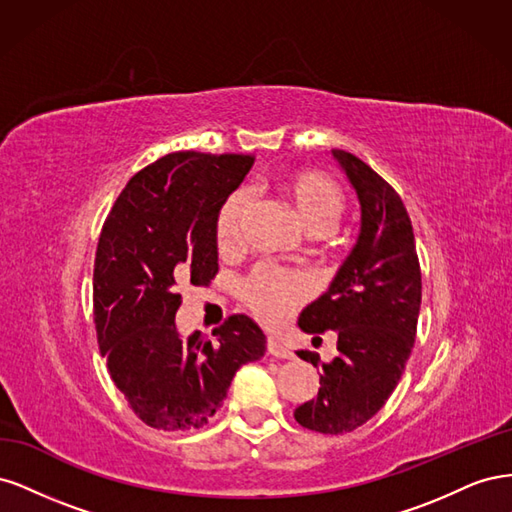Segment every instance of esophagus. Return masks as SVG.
Instances as JSON below:
<instances>
[{"mask_svg":"<svg viewBox=\"0 0 512 512\" xmlns=\"http://www.w3.org/2000/svg\"><path fill=\"white\" fill-rule=\"evenodd\" d=\"M267 352L275 359H292V350L288 346H284L282 342H277V339L269 337L267 339Z\"/></svg>","mask_w":512,"mask_h":512,"instance_id":"esophagus-1","label":"esophagus"}]
</instances>
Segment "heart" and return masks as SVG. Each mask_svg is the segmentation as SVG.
Returning a JSON list of instances; mask_svg holds the SVG:
<instances>
[{
  "label": "heart",
  "instance_id": "heart-1",
  "mask_svg": "<svg viewBox=\"0 0 512 512\" xmlns=\"http://www.w3.org/2000/svg\"><path fill=\"white\" fill-rule=\"evenodd\" d=\"M277 188L292 207L294 218L312 237L331 232L346 211V196L339 185L327 175L299 170L280 179ZM247 209V194L235 190L224 198L215 215V245L222 254H228L239 245L241 222ZM239 297L250 312L271 327L286 322L294 309L307 297V284L303 277L282 273L273 267H258L239 286Z\"/></svg>",
  "mask_w": 512,
  "mask_h": 512
}]
</instances>
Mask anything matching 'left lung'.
<instances>
[{
	"instance_id": "8db88e82",
	"label": "left lung",
	"mask_w": 512,
	"mask_h": 512,
	"mask_svg": "<svg viewBox=\"0 0 512 512\" xmlns=\"http://www.w3.org/2000/svg\"><path fill=\"white\" fill-rule=\"evenodd\" d=\"M361 203V232L331 288L303 309L299 329L337 333V356L299 350L320 367V389L294 410L305 429L318 433L354 431L391 397L404 374L416 337L423 282L414 232L404 200L374 168L344 149H333Z\"/></svg>"
}]
</instances>
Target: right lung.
Listing matches in <instances>:
<instances>
[{"label":"right lung","mask_w":512,"mask_h":512,"mask_svg":"<svg viewBox=\"0 0 512 512\" xmlns=\"http://www.w3.org/2000/svg\"><path fill=\"white\" fill-rule=\"evenodd\" d=\"M254 156L175 151L145 166L117 196L94 262V322L117 389L141 421L190 431L222 408L237 369L258 361L267 337L245 314L213 339L175 327L183 284L218 275L215 215Z\"/></svg>","instance_id":"add662e5"}]
</instances>
